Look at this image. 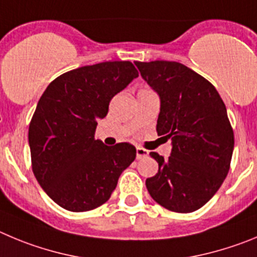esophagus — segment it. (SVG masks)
<instances>
[{
  "mask_svg": "<svg viewBox=\"0 0 257 257\" xmlns=\"http://www.w3.org/2000/svg\"><path fill=\"white\" fill-rule=\"evenodd\" d=\"M136 154H137V160H141V159H143V157L149 156V151L145 149H142V147H137V150H136Z\"/></svg>",
  "mask_w": 257,
  "mask_h": 257,
  "instance_id": "obj_1",
  "label": "esophagus"
}]
</instances>
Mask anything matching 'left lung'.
Wrapping results in <instances>:
<instances>
[{"label":"left lung","mask_w":257,"mask_h":257,"mask_svg":"<svg viewBox=\"0 0 257 257\" xmlns=\"http://www.w3.org/2000/svg\"><path fill=\"white\" fill-rule=\"evenodd\" d=\"M143 79L160 96L156 131L172 140V154L159 164L146 187L159 205L174 212H192L218 192L228 175L234 134L226 108L214 85L175 61L134 62Z\"/></svg>","instance_id":"1"}]
</instances>
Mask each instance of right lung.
I'll return each instance as SVG.
<instances>
[{
  "label": "right lung",
  "mask_w": 257,
  "mask_h": 257,
  "mask_svg": "<svg viewBox=\"0 0 257 257\" xmlns=\"http://www.w3.org/2000/svg\"><path fill=\"white\" fill-rule=\"evenodd\" d=\"M138 77L131 61L82 66L48 84L29 124L32 169L39 186L62 209L93 210L110 198L136 147L94 140L112 97Z\"/></svg>",
  "instance_id": "right-lung-1"
}]
</instances>
